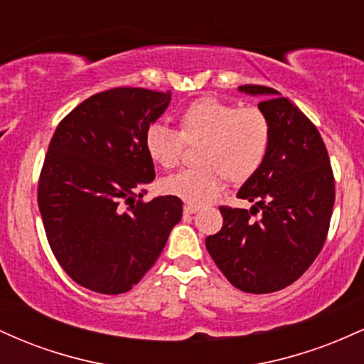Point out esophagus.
Wrapping results in <instances>:
<instances>
[{"label":"esophagus","mask_w":364,"mask_h":364,"mask_svg":"<svg viewBox=\"0 0 364 364\" xmlns=\"http://www.w3.org/2000/svg\"><path fill=\"white\" fill-rule=\"evenodd\" d=\"M198 210H200V207H196V205H190V203L185 205V214H196Z\"/></svg>","instance_id":"obj_1"}]
</instances>
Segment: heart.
<instances>
[{
  "label": "heart",
  "instance_id": "obj_1",
  "mask_svg": "<svg viewBox=\"0 0 364 364\" xmlns=\"http://www.w3.org/2000/svg\"><path fill=\"white\" fill-rule=\"evenodd\" d=\"M179 129L154 123L145 129L144 147L150 161L164 169L178 164L183 144H195L198 166L164 178V193L190 205H205L223 191V174L235 185L252 179L270 150V124L257 107H240L215 97L196 99L181 111Z\"/></svg>",
  "mask_w": 364,
  "mask_h": 364
}]
</instances>
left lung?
Here are the masks:
<instances>
[{
  "label": "left lung",
  "instance_id": "8db88e82",
  "mask_svg": "<svg viewBox=\"0 0 364 364\" xmlns=\"http://www.w3.org/2000/svg\"><path fill=\"white\" fill-rule=\"evenodd\" d=\"M237 90L260 95L270 124L265 162L237 196L246 208L220 207L223 229L205 246L237 289L253 294L281 291L298 281L318 257L332 217L336 185L318 129L289 99L263 85Z\"/></svg>",
  "mask_w": 364,
  "mask_h": 364
}]
</instances>
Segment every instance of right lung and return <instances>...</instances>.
Wrapping results in <instances>:
<instances>
[{"instance_id":"add662e5","label":"right lung","mask_w":364,"mask_h":364,"mask_svg":"<svg viewBox=\"0 0 364 364\" xmlns=\"http://www.w3.org/2000/svg\"><path fill=\"white\" fill-rule=\"evenodd\" d=\"M169 102L171 92L104 90L78 104L54 132L37 202L54 257L87 289H132L181 220L176 196L141 200L156 178L145 129Z\"/></svg>"}]
</instances>
